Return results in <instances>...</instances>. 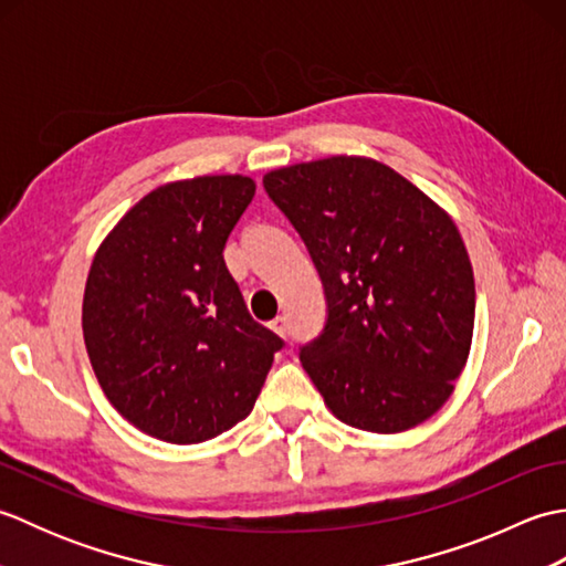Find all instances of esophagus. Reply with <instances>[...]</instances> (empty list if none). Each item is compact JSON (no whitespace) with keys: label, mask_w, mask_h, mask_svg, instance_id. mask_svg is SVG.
Masks as SVG:
<instances>
[{"label":"esophagus","mask_w":566,"mask_h":566,"mask_svg":"<svg viewBox=\"0 0 566 566\" xmlns=\"http://www.w3.org/2000/svg\"><path fill=\"white\" fill-rule=\"evenodd\" d=\"M270 328L280 335V338H286V318L284 316H276L272 323H270Z\"/></svg>","instance_id":"esophagus-1"}]
</instances>
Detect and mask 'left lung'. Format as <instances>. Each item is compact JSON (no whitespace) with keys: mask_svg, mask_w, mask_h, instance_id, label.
<instances>
[{"mask_svg":"<svg viewBox=\"0 0 566 566\" xmlns=\"http://www.w3.org/2000/svg\"><path fill=\"white\" fill-rule=\"evenodd\" d=\"M321 274L328 318L302 365L343 423L403 432L438 413L474 333V272L450 213L359 155L262 179Z\"/></svg>","mask_w":566,"mask_h":566,"instance_id":"left-lung-1","label":"left lung"}]
</instances>
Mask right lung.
<instances>
[{"label": "right lung", "instance_id": "add662e5", "mask_svg": "<svg viewBox=\"0 0 566 566\" xmlns=\"http://www.w3.org/2000/svg\"><path fill=\"white\" fill-rule=\"evenodd\" d=\"M255 197L243 175L163 185L128 209L92 260L82 333L106 399L128 423L175 444L243 420L282 338L248 314L223 262Z\"/></svg>", "mask_w": 566, "mask_h": 566}]
</instances>
